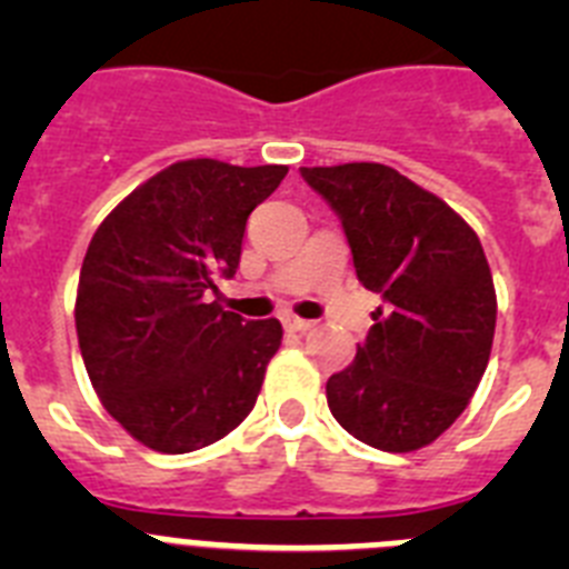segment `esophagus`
<instances>
[{"instance_id": "esophagus-1", "label": "esophagus", "mask_w": 569, "mask_h": 569, "mask_svg": "<svg viewBox=\"0 0 569 569\" xmlns=\"http://www.w3.org/2000/svg\"><path fill=\"white\" fill-rule=\"evenodd\" d=\"M281 325H284V330H290V333H308V330L313 328V321L299 319V316H288Z\"/></svg>"}]
</instances>
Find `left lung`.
Listing matches in <instances>:
<instances>
[{
	"label": "left lung",
	"instance_id": "1",
	"mask_svg": "<svg viewBox=\"0 0 569 569\" xmlns=\"http://www.w3.org/2000/svg\"><path fill=\"white\" fill-rule=\"evenodd\" d=\"M299 173L341 219L361 284L381 296L353 365L328 379L330 413L376 450H419L465 413L490 361L496 290L479 236L387 164Z\"/></svg>",
	"mask_w": 569,
	"mask_h": 569
}]
</instances>
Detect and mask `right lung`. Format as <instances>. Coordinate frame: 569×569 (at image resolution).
<instances>
[{"label":"right lung","mask_w":569,"mask_h":569,"mask_svg":"<svg viewBox=\"0 0 569 569\" xmlns=\"http://www.w3.org/2000/svg\"><path fill=\"white\" fill-rule=\"evenodd\" d=\"M284 164L188 159L116 204L79 273L77 336L104 410L159 453L208 447L248 419L276 319L248 321L208 293L239 268L244 224Z\"/></svg>","instance_id":"add662e5"}]
</instances>
